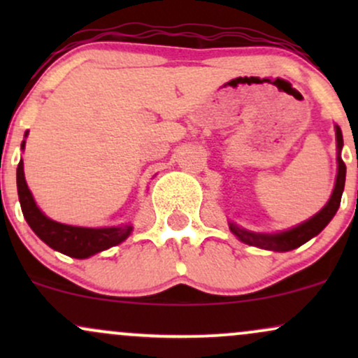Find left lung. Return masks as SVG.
Here are the masks:
<instances>
[{
    "label": "left lung",
    "instance_id": "8db88e82",
    "mask_svg": "<svg viewBox=\"0 0 358 358\" xmlns=\"http://www.w3.org/2000/svg\"><path fill=\"white\" fill-rule=\"evenodd\" d=\"M335 134H336V150H338V155H336V162H338V173H336V182L334 193H331L330 200H328L327 205L320 210L316 215L308 219L303 224L296 225V227L289 229V231L279 232V234H257L245 231V229H241L239 225L229 224L231 231L237 239L244 242V244L256 245V248L268 249V250H276V252H286V250H293L303 245L305 242L313 239L315 236H318L320 232L323 231L328 225V222L334 219V215L338 210L340 200H342V193L345 188V173H347V166H345L342 156V148H343V136L342 129L338 126H335Z\"/></svg>",
    "mask_w": 358,
    "mask_h": 358
}]
</instances>
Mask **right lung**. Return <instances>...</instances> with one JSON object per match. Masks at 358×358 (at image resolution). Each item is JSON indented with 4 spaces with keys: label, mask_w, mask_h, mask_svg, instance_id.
Instances as JSON below:
<instances>
[{
    "label": "right lung",
    "mask_w": 358,
    "mask_h": 358,
    "mask_svg": "<svg viewBox=\"0 0 358 358\" xmlns=\"http://www.w3.org/2000/svg\"><path fill=\"white\" fill-rule=\"evenodd\" d=\"M28 136V131L24 138ZM22 150H24V139L22 143ZM16 187H18V199L22 205V212L24 220L31 227L36 236L42 239L45 244L50 245L52 249L76 259H85L94 256V254L102 252V250L113 248V245L121 244L129 237L133 225H119V227H76V225L60 224L48 219L45 213L36 207L34 195L28 190V185L24 182L23 162L20 159L18 168H16Z\"/></svg>",
    "instance_id": "1"
}]
</instances>
